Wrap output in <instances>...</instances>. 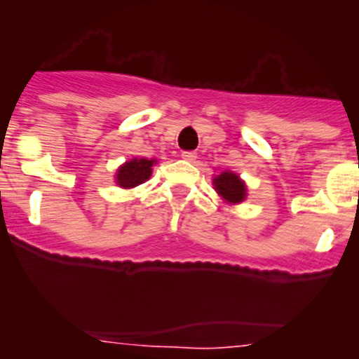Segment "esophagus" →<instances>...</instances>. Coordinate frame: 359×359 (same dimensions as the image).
Wrapping results in <instances>:
<instances>
[{"instance_id":"34e87169","label":"esophagus","mask_w":359,"mask_h":359,"mask_svg":"<svg viewBox=\"0 0 359 359\" xmlns=\"http://www.w3.org/2000/svg\"><path fill=\"white\" fill-rule=\"evenodd\" d=\"M180 156H182V159H186V161L193 163L194 159H196V153H193V151H186V153H182Z\"/></svg>"}]
</instances>
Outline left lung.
Instances as JSON below:
<instances>
[{"mask_svg": "<svg viewBox=\"0 0 359 359\" xmlns=\"http://www.w3.org/2000/svg\"><path fill=\"white\" fill-rule=\"evenodd\" d=\"M212 184L213 189L220 196V200L227 203V205H240V203L247 200V184H245V180L238 173L231 172V170H224L219 175L213 177Z\"/></svg>", "mask_w": 359, "mask_h": 359, "instance_id": "1", "label": "left lung"}]
</instances>
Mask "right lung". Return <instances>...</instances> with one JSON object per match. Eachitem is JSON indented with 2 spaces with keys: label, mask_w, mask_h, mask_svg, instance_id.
Returning a JSON list of instances; mask_svg holds the SVG:
<instances>
[{
  "label": "right lung",
  "mask_w": 359,
  "mask_h": 359,
  "mask_svg": "<svg viewBox=\"0 0 359 359\" xmlns=\"http://www.w3.org/2000/svg\"><path fill=\"white\" fill-rule=\"evenodd\" d=\"M156 159L147 158H132L128 161L123 163L118 170H116L114 180L119 187L123 189H133V187L140 186L146 180H149L151 173H153V166L156 165Z\"/></svg>",
  "instance_id": "add662e5"
}]
</instances>
